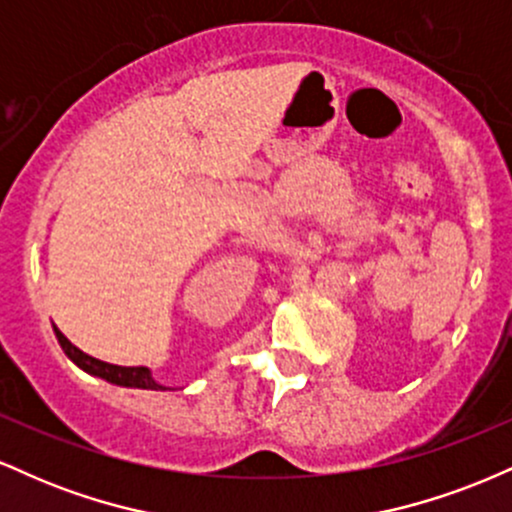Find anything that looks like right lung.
<instances>
[{"label":"right lung","mask_w":512,"mask_h":512,"mask_svg":"<svg viewBox=\"0 0 512 512\" xmlns=\"http://www.w3.org/2000/svg\"><path fill=\"white\" fill-rule=\"evenodd\" d=\"M55 337H57V342H60L64 354L72 358V361L81 370L96 375V378H103V380H108V383L122 385V387H142V390H168V387L156 383L149 368H144V366H115V363L98 361V358L88 356L81 349H76V346L69 342V339L64 337L60 330H57V327H55Z\"/></svg>","instance_id":"1"}]
</instances>
